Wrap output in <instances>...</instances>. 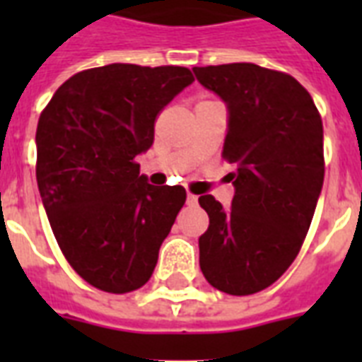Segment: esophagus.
Segmentation results:
<instances>
[{
  "label": "esophagus",
  "mask_w": 362,
  "mask_h": 362,
  "mask_svg": "<svg viewBox=\"0 0 362 362\" xmlns=\"http://www.w3.org/2000/svg\"><path fill=\"white\" fill-rule=\"evenodd\" d=\"M187 204H197V195H193V193H187Z\"/></svg>",
  "instance_id": "34e87169"
}]
</instances>
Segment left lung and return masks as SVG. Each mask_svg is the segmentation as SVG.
<instances>
[{
	"instance_id": "8db88e82",
	"label": "left lung",
	"mask_w": 362,
	"mask_h": 362,
	"mask_svg": "<svg viewBox=\"0 0 362 362\" xmlns=\"http://www.w3.org/2000/svg\"><path fill=\"white\" fill-rule=\"evenodd\" d=\"M193 73L227 103L221 156L237 165L231 209L212 195L199 197L210 220L199 237V264L216 289L253 295L289 269L314 218L325 176L320 110L281 71L223 64Z\"/></svg>"
}]
</instances>
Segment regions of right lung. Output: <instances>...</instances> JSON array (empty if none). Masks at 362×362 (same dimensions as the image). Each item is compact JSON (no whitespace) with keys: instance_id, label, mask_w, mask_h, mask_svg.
Listing matches in <instances>:
<instances>
[{"instance_id":"1","label":"right lung","mask_w":362,"mask_h":362,"mask_svg":"<svg viewBox=\"0 0 362 362\" xmlns=\"http://www.w3.org/2000/svg\"><path fill=\"white\" fill-rule=\"evenodd\" d=\"M195 81L176 65L110 64L76 73L37 124V186L62 253L107 293L150 280L159 247L186 203L182 186H152L135 158L156 118Z\"/></svg>"}]
</instances>
